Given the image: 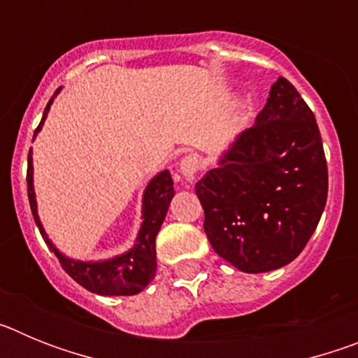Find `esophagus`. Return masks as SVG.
<instances>
[{"instance_id":"obj_1","label":"esophagus","mask_w":358,"mask_h":358,"mask_svg":"<svg viewBox=\"0 0 358 358\" xmlns=\"http://www.w3.org/2000/svg\"><path fill=\"white\" fill-rule=\"evenodd\" d=\"M199 170H201V161H199V157L195 154H188L179 163V173H181L185 181H194Z\"/></svg>"}]
</instances>
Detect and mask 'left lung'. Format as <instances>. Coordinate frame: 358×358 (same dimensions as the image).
<instances>
[{
	"label": "left lung",
	"instance_id": "1",
	"mask_svg": "<svg viewBox=\"0 0 358 358\" xmlns=\"http://www.w3.org/2000/svg\"><path fill=\"white\" fill-rule=\"evenodd\" d=\"M195 185L204 231L242 273L285 267L314 235L328 195V169L314 113L287 78Z\"/></svg>",
	"mask_w": 358,
	"mask_h": 358
}]
</instances>
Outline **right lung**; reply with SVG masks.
I'll return each instance as SVG.
<instances>
[{
  "label": "right lung",
  "instance_id": "right-lung-1",
  "mask_svg": "<svg viewBox=\"0 0 358 358\" xmlns=\"http://www.w3.org/2000/svg\"><path fill=\"white\" fill-rule=\"evenodd\" d=\"M62 87L55 91L52 100L44 109L43 120L39 127L34 132V138L37 132L43 129V123L48 116L50 106L53 103V98L61 93ZM27 185H28V201H30L31 215L39 227L44 242L50 248V251L55 252V256L61 262L62 268L66 273L77 281L78 285L87 289L93 294L100 296H134L140 294L145 287L156 276V236L161 229L166 211H169L170 201L176 195L173 192V181L169 170L157 173L148 181L147 188L143 192V208H141V222L136 242L129 251L123 255L107 258V260L98 262H82L73 260L69 256L62 255L59 249L53 245L52 240L48 238L43 224H41L39 213H37V201L36 189H34V164H31V148L28 154V172H27Z\"/></svg>",
  "mask_w": 358,
  "mask_h": 358
}]
</instances>
